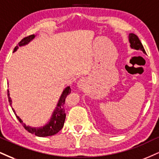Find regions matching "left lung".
Wrapping results in <instances>:
<instances>
[{
    "label": "left lung",
    "instance_id": "8db88e82",
    "mask_svg": "<svg viewBox=\"0 0 159 159\" xmlns=\"http://www.w3.org/2000/svg\"><path fill=\"white\" fill-rule=\"evenodd\" d=\"M129 43H130V47L132 48L138 49V50H139V49H141V50L144 52V53H146L142 43H141V42L140 41V40H139V37H138L136 35H135V34L133 33L129 34Z\"/></svg>",
    "mask_w": 159,
    "mask_h": 159
}]
</instances>
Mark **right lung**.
<instances>
[{"label": "right lung", "mask_w": 159, "mask_h": 159, "mask_svg": "<svg viewBox=\"0 0 159 159\" xmlns=\"http://www.w3.org/2000/svg\"><path fill=\"white\" fill-rule=\"evenodd\" d=\"M35 38V35H31L26 36L23 38V39L18 43V46L20 47V46H24L26 43H28L31 40ZM18 46H16L14 49V52L17 50V49L18 48ZM71 93V89H70V87H66V89H64V92H63L62 95H61L60 100L58 101V104L57 105V107L55 109V110L53 112L52 116L50 121L49 122L47 125L44 126V127L41 128H34V127H30L29 126H26L24 123H23L20 118L17 116L16 113H15V110H13V112L16 116L17 118L20 123H21L23 127L25 128L26 130H27L29 133H32V134H34L37 136L40 137H45V136H49V135H53L56 134L57 133H58L59 131L61 130L63 128V126H64L65 118H66V113H65V109H64V104H65V100H66V96ZM7 95H8V99L9 104H12V101H11L10 97H9V90H7Z\"/></svg>", "instance_id": "add662e5"}]
</instances>
